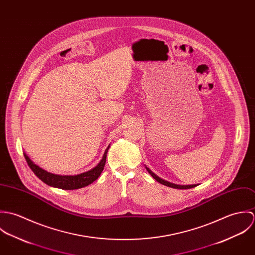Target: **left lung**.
Listing matches in <instances>:
<instances>
[{
	"mask_svg": "<svg viewBox=\"0 0 255 255\" xmlns=\"http://www.w3.org/2000/svg\"><path fill=\"white\" fill-rule=\"evenodd\" d=\"M146 170L148 171V173L152 176V178H154L156 181L158 182H160V183H162V184H164V185H166V186H169V187H173V188H178V189H187V188H192V187H194V186H196L197 184H188V185H182V184H176V183H173V182H167V181H165V180H163V179H161V178H159L156 174H154L149 168H147L146 167Z\"/></svg>",
	"mask_w": 255,
	"mask_h": 255,
	"instance_id": "8db88e82",
	"label": "left lung"
}]
</instances>
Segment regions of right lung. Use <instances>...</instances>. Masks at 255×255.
Instances as JSON below:
<instances>
[{"instance_id": "add662e5", "label": "right lung", "mask_w": 255, "mask_h": 255, "mask_svg": "<svg viewBox=\"0 0 255 255\" xmlns=\"http://www.w3.org/2000/svg\"><path fill=\"white\" fill-rule=\"evenodd\" d=\"M110 144L107 147V149L104 152V155L101 159V161L91 170L78 174V175H74V176H62V175H56V174H52L49 173L47 171H45L44 169L40 168L39 166H37L36 164L26 155V153L24 154L25 160L29 166V168L32 170V172L35 174L38 179H40L43 182H45L46 184L53 186V187H57V188H62V189H67V190H71V189H77V188H81L84 186H87L88 184L95 182L99 176L101 175L105 164H106V157H107V153L109 150Z\"/></svg>"}]
</instances>
